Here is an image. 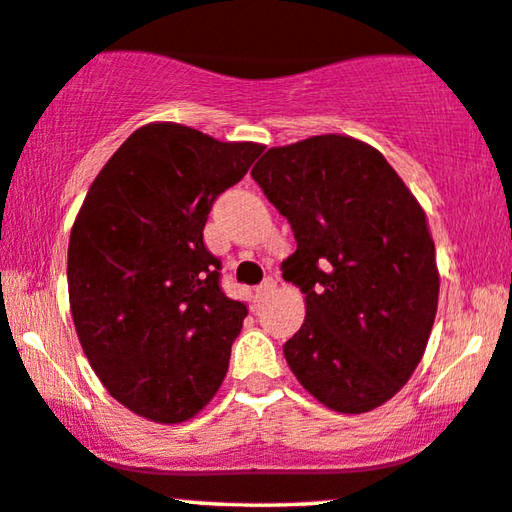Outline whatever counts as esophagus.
Returning a JSON list of instances; mask_svg holds the SVG:
<instances>
[{
  "label": "esophagus",
  "instance_id": "34e87169",
  "mask_svg": "<svg viewBox=\"0 0 512 512\" xmlns=\"http://www.w3.org/2000/svg\"><path fill=\"white\" fill-rule=\"evenodd\" d=\"M273 292H276V280H273V278H264L262 283L257 285V290H255L257 299H266V297H271Z\"/></svg>",
  "mask_w": 512,
  "mask_h": 512
}]
</instances>
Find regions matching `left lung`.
Wrapping results in <instances>:
<instances>
[{"mask_svg":"<svg viewBox=\"0 0 512 512\" xmlns=\"http://www.w3.org/2000/svg\"><path fill=\"white\" fill-rule=\"evenodd\" d=\"M255 183L290 222L283 278L306 320L283 345L301 385L338 413L392 399L420 364L438 306L427 215L383 155L325 134L269 148Z\"/></svg>","mask_w":512,"mask_h":512,"instance_id":"left-lung-1","label":"left lung"}]
</instances>
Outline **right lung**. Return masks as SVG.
Returning <instances> with one entry per match:
<instances>
[{
    "instance_id": "right-lung-1",
    "label": "right lung",
    "mask_w": 512,
    "mask_h": 512,
    "mask_svg": "<svg viewBox=\"0 0 512 512\" xmlns=\"http://www.w3.org/2000/svg\"><path fill=\"white\" fill-rule=\"evenodd\" d=\"M262 150L155 122L115 150L78 211L67 259L78 341L111 397L148 420H190L225 380L248 308L222 292L204 227Z\"/></svg>"
}]
</instances>
